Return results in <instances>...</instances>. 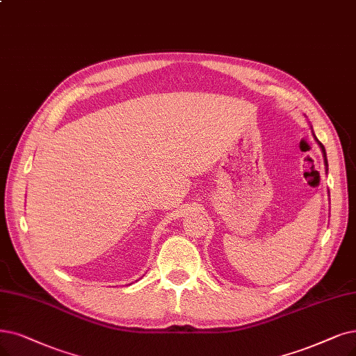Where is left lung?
<instances>
[{
  "instance_id": "obj_1",
  "label": "left lung",
  "mask_w": 356,
  "mask_h": 356,
  "mask_svg": "<svg viewBox=\"0 0 356 356\" xmlns=\"http://www.w3.org/2000/svg\"><path fill=\"white\" fill-rule=\"evenodd\" d=\"M316 137V136H314ZM317 140V138H316ZM317 143H318V146L321 147V152H323V156H324V165H325V170H329V163H327V156H325V149H324V146L320 143V141L317 140Z\"/></svg>"
}]
</instances>
